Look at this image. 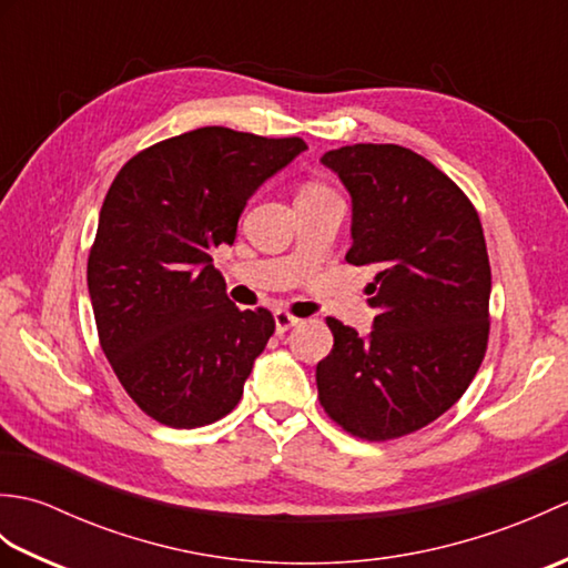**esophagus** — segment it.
Wrapping results in <instances>:
<instances>
[{
  "label": "esophagus",
  "mask_w": 568,
  "mask_h": 568,
  "mask_svg": "<svg viewBox=\"0 0 568 568\" xmlns=\"http://www.w3.org/2000/svg\"><path fill=\"white\" fill-rule=\"evenodd\" d=\"M273 317H275V332H277V334H285L287 329L295 327V324H300V320L293 317L291 312H285V310H277Z\"/></svg>",
  "instance_id": "obj_1"
}]
</instances>
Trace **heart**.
<instances>
[{
    "label": "heart",
    "mask_w": 568,
    "mask_h": 568,
    "mask_svg": "<svg viewBox=\"0 0 568 568\" xmlns=\"http://www.w3.org/2000/svg\"><path fill=\"white\" fill-rule=\"evenodd\" d=\"M322 192H329V190H324L322 185H315V183H312V185H305V187H303V192H300V195H322Z\"/></svg>",
    "instance_id": "b5f03b06"
}]
</instances>
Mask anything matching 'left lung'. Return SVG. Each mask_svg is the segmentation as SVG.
<instances>
[{
    "instance_id": "obj_1",
    "label": "left lung",
    "mask_w": 568,
    "mask_h": 568,
    "mask_svg": "<svg viewBox=\"0 0 568 568\" xmlns=\"http://www.w3.org/2000/svg\"><path fill=\"white\" fill-rule=\"evenodd\" d=\"M352 195L346 261L376 265L361 336L329 317L320 403L354 437L385 442L427 427L474 381L488 346L490 263L484 229L452 178L395 143L322 155Z\"/></svg>"
}]
</instances>
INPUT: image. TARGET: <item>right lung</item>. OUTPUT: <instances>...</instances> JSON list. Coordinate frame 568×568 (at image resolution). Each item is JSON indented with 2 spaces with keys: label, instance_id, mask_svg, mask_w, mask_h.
Segmentation results:
<instances>
[{
  "label": "right lung",
  "instance_id": "right-lung-1",
  "mask_svg": "<svg viewBox=\"0 0 568 568\" xmlns=\"http://www.w3.org/2000/svg\"><path fill=\"white\" fill-rule=\"evenodd\" d=\"M307 149L204 126L136 153L106 192L88 261L104 356L143 413L192 429L232 413L268 344V310H239L212 265L265 180Z\"/></svg>",
  "mask_w": 568,
  "mask_h": 568
}]
</instances>
